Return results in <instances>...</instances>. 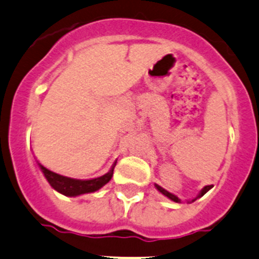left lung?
<instances>
[{"label": "left lung", "instance_id": "left-lung-1", "mask_svg": "<svg viewBox=\"0 0 259 259\" xmlns=\"http://www.w3.org/2000/svg\"><path fill=\"white\" fill-rule=\"evenodd\" d=\"M155 187H156V189H157V191H159V192H161V193L164 194V196H166V197H168V198H170L171 201H174V202H181V199H179L178 197H177V196H174L173 193H169L168 191H165L164 188H161V187H160V186H157V184H155ZM211 188H212V186H206V187H203V189H202V191L199 192V194H198V197H197V198H199V197H202V196H203V194H205V193H207V192L210 191ZM197 198L192 199V202H193V201H196Z\"/></svg>", "mask_w": 259, "mask_h": 259}]
</instances>
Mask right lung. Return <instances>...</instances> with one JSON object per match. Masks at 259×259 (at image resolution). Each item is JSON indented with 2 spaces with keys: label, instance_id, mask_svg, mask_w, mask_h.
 <instances>
[{
  "label": "right lung",
  "instance_id": "1",
  "mask_svg": "<svg viewBox=\"0 0 259 259\" xmlns=\"http://www.w3.org/2000/svg\"><path fill=\"white\" fill-rule=\"evenodd\" d=\"M38 165L39 168H40V170L43 171L44 177L47 178L48 183L51 184L56 191L68 197H76L80 196V194L90 193V192H95L98 191V189H100L103 186H105V184L112 179L113 170H114L115 166L114 164L107 174L99 177V178L89 179V181H81V179L68 178V177H63L61 176V174L51 171L49 169H47L46 166L39 164V162Z\"/></svg>",
  "mask_w": 259,
  "mask_h": 259
}]
</instances>
